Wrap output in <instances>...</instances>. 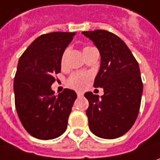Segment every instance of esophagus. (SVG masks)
Returning <instances> with one entry per match:
<instances>
[{
	"label": "esophagus",
	"mask_w": 160,
	"mask_h": 160,
	"mask_svg": "<svg viewBox=\"0 0 160 160\" xmlns=\"http://www.w3.org/2000/svg\"><path fill=\"white\" fill-rule=\"evenodd\" d=\"M77 95H78V97H80V96L83 95V93H82L81 92H77Z\"/></svg>",
	"instance_id": "34e87169"
}]
</instances>
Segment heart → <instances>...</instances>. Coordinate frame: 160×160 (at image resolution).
<instances>
[{
  "label": "heart",
  "mask_w": 160,
  "mask_h": 160,
  "mask_svg": "<svg viewBox=\"0 0 160 160\" xmlns=\"http://www.w3.org/2000/svg\"><path fill=\"white\" fill-rule=\"evenodd\" d=\"M88 48H85L84 49H86ZM83 49V50H84ZM65 58V54L63 55L62 58V62L64 61ZM88 75L82 72H77V73H73L68 80V83L70 87L74 88V89H82L85 87L87 80H88Z\"/></svg>",
  "instance_id": "b5f03b06"
}]
</instances>
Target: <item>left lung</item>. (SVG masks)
I'll list each match as a JSON object with an SVG mask.
<instances>
[{"label": "left lung", "instance_id": "1", "mask_svg": "<svg viewBox=\"0 0 160 160\" xmlns=\"http://www.w3.org/2000/svg\"><path fill=\"white\" fill-rule=\"evenodd\" d=\"M101 55V66L94 80L95 88H102L101 96L89 92L86 114L95 136L114 139L133 126L139 112L143 83L138 61L123 40L105 30L82 32Z\"/></svg>", "mask_w": 160, "mask_h": 160}]
</instances>
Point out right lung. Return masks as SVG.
<instances>
[{
    "label": "right lung",
    "instance_id": "1",
    "mask_svg": "<svg viewBox=\"0 0 160 160\" xmlns=\"http://www.w3.org/2000/svg\"><path fill=\"white\" fill-rule=\"evenodd\" d=\"M76 33L54 32L42 35L19 58L13 81L15 108L24 129L34 138L49 140L60 137L77 98L65 89L55 96L54 75L61 70L66 48Z\"/></svg>",
    "mask_w": 160,
    "mask_h": 160
}]
</instances>
